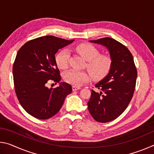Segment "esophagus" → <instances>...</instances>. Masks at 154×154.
<instances>
[{"label":"esophagus","mask_w":154,"mask_h":154,"mask_svg":"<svg viewBox=\"0 0 154 154\" xmlns=\"http://www.w3.org/2000/svg\"><path fill=\"white\" fill-rule=\"evenodd\" d=\"M72 90H73V91L77 90H80V89H81L80 87H77V86H72Z\"/></svg>","instance_id":"34e87169"}]
</instances>
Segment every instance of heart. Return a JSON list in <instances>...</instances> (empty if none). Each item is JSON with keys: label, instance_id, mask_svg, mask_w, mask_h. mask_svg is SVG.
<instances>
[{"label": "heart", "instance_id": "obj_1", "mask_svg": "<svg viewBox=\"0 0 154 154\" xmlns=\"http://www.w3.org/2000/svg\"><path fill=\"white\" fill-rule=\"evenodd\" d=\"M77 51L88 61L87 68L94 79H100L108 73L111 66V59L106 55H100V52L94 46L89 43H82L77 47ZM70 52L64 49L56 56V62L61 69H66L69 66ZM90 75L85 71L71 70L64 75L66 83L73 86H79L90 79Z\"/></svg>", "mask_w": 154, "mask_h": 154}]
</instances>
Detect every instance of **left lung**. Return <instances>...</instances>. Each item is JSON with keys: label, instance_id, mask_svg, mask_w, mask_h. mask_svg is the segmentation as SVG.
I'll return each mask as SVG.
<instances>
[{"label": "left lung", "instance_id": "1", "mask_svg": "<svg viewBox=\"0 0 154 154\" xmlns=\"http://www.w3.org/2000/svg\"><path fill=\"white\" fill-rule=\"evenodd\" d=\"M108 49L111 66L107 75L95 85L100 92L92 90L88 107L98 122H109L126 110L134 92L137 71L132 54L126 46L110 37L90 41Z\"/></svg>", "mask_w": 154, "mask_h": 154}]
</instances>
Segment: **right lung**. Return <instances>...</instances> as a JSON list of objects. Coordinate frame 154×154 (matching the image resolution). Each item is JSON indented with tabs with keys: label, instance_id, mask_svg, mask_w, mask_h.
Instances as JSON below:
<instances>
[{
	"label": "right lung",
	"instance_id": "1",
	"mask_svg": "<svg viewBox=\"0 0 154 154\" xmlns=\"http://www.w3.org/2000/svg\"><path fill=\"white\" fill-rule=\"evenodd\" d=\"M73 41L44 36L28 41L17 51L13 66L15 93L24 110L36 118L53 117L72 92L71 85L67 83L60 82L56 88L47 85L60 82L55 54Z\"/></svg>",
	"mask_w": 154,
	"mask_h": 154
}]
</instances>
